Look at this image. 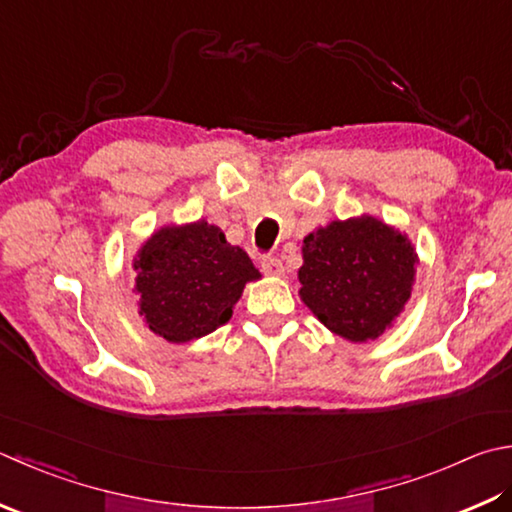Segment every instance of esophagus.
<instances>
[{"label": "esophagus", "instance_id": "34e87169", "mask_svg": "<svg viewBox=\"0 0 512 512\" xmlns=\"http://www.w3.org/2000/svg\"><path fill=\"white\" fill-rule=\"evenodd\" d=\"M260 267H263V274L265 276H283L285 274V267L278 258H263V263H260Z\"/></svg>", "mask_w": 512, "mask_h": 512}]
</instances>
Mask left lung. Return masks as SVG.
I'll use <instances>...</instances> for the list:
<instances>
[{"mask_svg": "<svg viewBox=\"0 0 512 512\" xmlns=\"http://www.w3.org/2000/svg\"><path fill=\"white\" fill-rule=\"evenodd\" d=\"M298 296L332 334L368 343L410 301L419 256L406 231L374 216L332 220L303 238Z\"/></svg>", "mask_w": 512, "mask_h": 512, "instance_id": "8db88e82", "label": "left lung"}]
</instances>
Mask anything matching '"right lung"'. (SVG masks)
<instances>
[{"mask_svg":"<svg viewBox=\"0 0 512 512\" xmlns=\"http://www.w3.org/2000/svg\"><path fill=\"white\" fill-rule=\"evenodd\" d=\"M133 269L138 314L153 334L178 345L225 325L245 285L260 278L245 249L227 243L205 218L153 231Z\"/></svg>","mask_w":512,"mask_h":512,"instance_id":"1","label":"right lung"}]
</instances>
